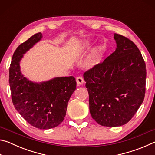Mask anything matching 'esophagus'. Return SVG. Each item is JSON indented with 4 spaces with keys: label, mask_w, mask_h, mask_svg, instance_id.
Wrapping results in <instances>:
<instances>
[{
    "label": "esophagus",
    "mask_w": 155,
    "mask_h": 155,
    "mask_svg": "<svg viewBox=\"0 0 155 155\" xmlns=\"http://www.w3.org/2000/svg\"><path fill=\"white\" fill-rule=\"evenodd\" d=\"M76 81H77V83L78 85H82V84L84 83L83 78L82 77H77V78H76Z\"/></svg>",
    "instance_id": "obj_1"
}]
</instances>
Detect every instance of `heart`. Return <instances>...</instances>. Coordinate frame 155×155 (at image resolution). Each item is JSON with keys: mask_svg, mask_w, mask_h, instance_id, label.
I'll return each mask as SVG.
<instances>
[{"mask_svg": "<svg viewBox=\"0 0 155 155\" xmlns=\"http://www.w3.org/2000/svg\"><path fill=\"white\" fill-rule=\"evenodd\" d=\"M98 51H99V48H97V49H96V52H98Z\"/></svg>", "mask_w": 155, "mask_h": 155, "instance_id": "b5f03b06", "label": "heart"}]
</instances>
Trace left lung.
Segmentation results:
<instances>
[{
  "label": "left lung",
  "instance_id": "1",
  "mask_svg": "<svg viewBox=\"0 0 155 155\" xmlns=\"http://www.w3.org/2000/svg\"><path fill=\"white\" fill-rule=\"evenodd\" d=\"M114 39L115 52L83 74L91 117L108 127L129 122L146 92V64L140 50L124 36L115 33Z\"/></svg>",
  "mask_w": 155,
  "mask_h": 155
}]
</instances>
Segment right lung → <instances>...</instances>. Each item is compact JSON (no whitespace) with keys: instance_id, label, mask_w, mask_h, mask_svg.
I'll return each instance as SVG.
<instances>
[{"instance_id":"right-lung-1","label":"right lung","mask_w":155,"mask_h":155,"mask_svg":"<svg viewBox=\"0 0 155 155\" xmlns=\"http://www.w3.org/2000/svg\"><path fill=\"white\" fill-rule=\"evenodd\" d=\"M41 38V33H36L16 48L10 64L9 81L12 103L18 112L33 127L50 129L64 121L77 82L74 77H65L38 83L23 76L20 60Z\"/></svg>"}]
</instances>
